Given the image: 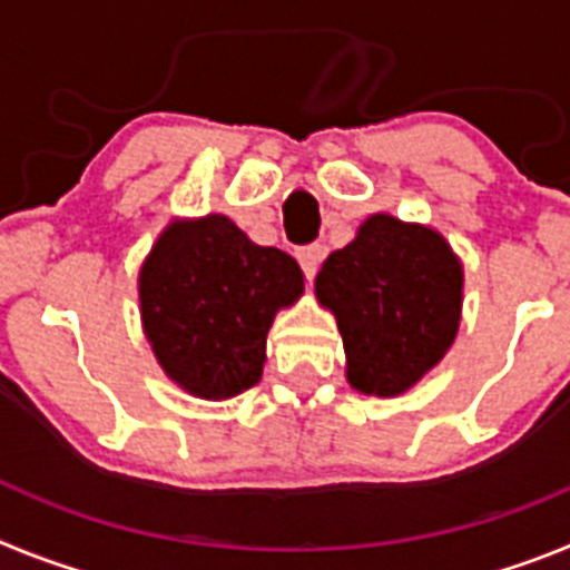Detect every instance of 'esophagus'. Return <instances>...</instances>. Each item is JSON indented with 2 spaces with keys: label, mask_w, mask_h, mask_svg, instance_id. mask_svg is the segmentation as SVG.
Listing matches in <instances>:
<instances>
[{
  "label": "esophagus",
  "mask_w": 570,
  "mask_h": 570,
  "mask_svg": "<svg viewBox=\"0 0 570 570\" xmlns=\"http://www.w3.org/2000/svg\"><path fill=\"white\" fill-rule=\"evenodd\" d=\"M296 259H299L302 274L308 276V279H314L316 268H320V262H322V248L320 245H305V248L296 250Z\"/></svg>",
  "instance_id": "obj_1"
}]
</instances>
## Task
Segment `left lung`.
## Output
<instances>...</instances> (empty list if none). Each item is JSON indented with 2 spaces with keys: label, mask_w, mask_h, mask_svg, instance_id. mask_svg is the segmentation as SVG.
I'll return each mask as SVG.
<instances>
[{
  "label": "left lung",
  "mask_w": 570,
  "mask_h": 570,
  "mask_svg": "<svg viewBox=\"0 0 570 570\" xmlns=\"http://www.w3.org/2000/svg\"><path fill=\"white\" fill-rule=\"evenodd\" d=\"M316 296L336 316L347 382L362 394L396 396L454 342L462 265L436 230L376 214L325 259Z\"/></svg>",
  "instance_id": "8db88e82"
}]
</instances>
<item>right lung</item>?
<instances>
[{"mask_svg":"<svg viewBox=\"0 0 570 570\" xmlns=\"http://www.w3.org/2000/svg\"><path fill=\"white\" fill-rule=\"evenodd\" d=\"M299 294V265L219 214L170 225L139 274L156 360L203 400H228L259 382L274 314Z\"/></svg>","mask_w":570,"mask_h":570,"instance_id":"right-lung-1","label":"right lung"}]
</instances>
